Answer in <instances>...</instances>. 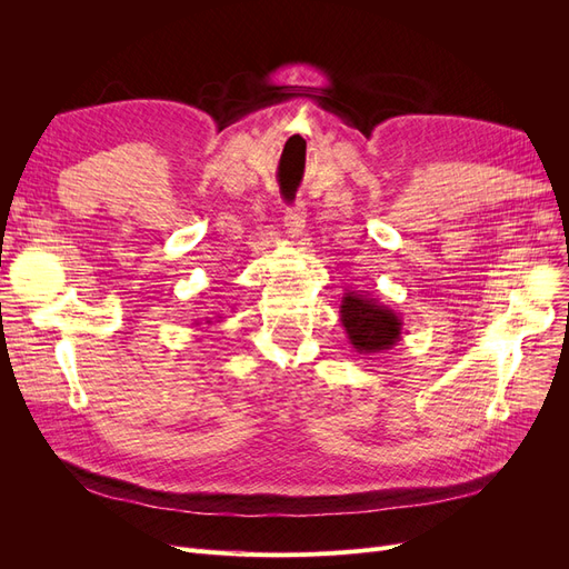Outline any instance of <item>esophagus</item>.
<instances>
[{
    "label": "esophagus",
    "mask_w": 569,
    "mask_h": 569,
    "mask_svg": "<svg viewBox=\"0 0 569 569\" xmlns=\"http://www.w3.org/2000/svg\"><path fill=\"white\" fill-rule=\"evenodd\" d=\"M303 230H306V209H303V203H297L295 209H289L284 213V232L291 239H299L303 234Z\"/></svg>",
    "instance_id": "esophagus-1"
}]
</instances>
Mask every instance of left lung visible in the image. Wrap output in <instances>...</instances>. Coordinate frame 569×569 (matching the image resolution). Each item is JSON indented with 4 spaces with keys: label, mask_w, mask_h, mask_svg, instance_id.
<instances>
[{
    "label": "left lung",
    "mask_w": 569,
    "mask_h": 569,
    "mask_svg": "<svg viewBox=\"0 0 569 569\" xmlns=\"http://www.w3.org/2000/svg\"><path fill=\"white\" fill-rule=\"evenodd\" d=\"M339 318L343 330H347L349 343L363 356L389 351L396 341H401L403 320L370 295L343 291Z\"/></svg>",
    "instance_id": "8db88e82"
}]
</instances>
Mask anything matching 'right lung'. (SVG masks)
<instances>
[{"label": "right lung", "instance_id": "right-lung-1", "mask_svg": "<svg viewBox=\"0 0 569 569\" xmlns=\"http://www.w3.org/2000/svg\"><path fill=\"white\" fill-rule=\"evenodd\" d=\"M206 322H209V325H213V318H206ZM220 322V320H218Z\"/></svg>", "mask_w": 569, "mask_h": 569}]
</instances>
